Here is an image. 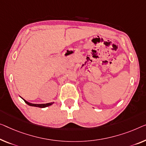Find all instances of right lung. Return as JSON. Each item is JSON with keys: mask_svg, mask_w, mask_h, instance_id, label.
Returning a JSON list of instances; mask_svg holds the SVG:
<instances>
[{"mask_svg": "<svg viewBox=\"0 0 146 146\" xmlns=\"http://www.w3.org/2000/svg\"><path fill=\"white\" fill-rule=\"evenodd\" d=\"M23 99V98H22ZM23 100L25 101V102L26 104H27V105H29L30 106H34V107H38V108H46V107H48V106H50L52 105V104H54V102H50V103H47V104H31V103H29V102H27L26 100H25L24 99H23Z\"/></svg>", "mask_w": 146, "mask_h": 146, "instance_id": "add662e5", "label": "right lung"}]
</instances>
